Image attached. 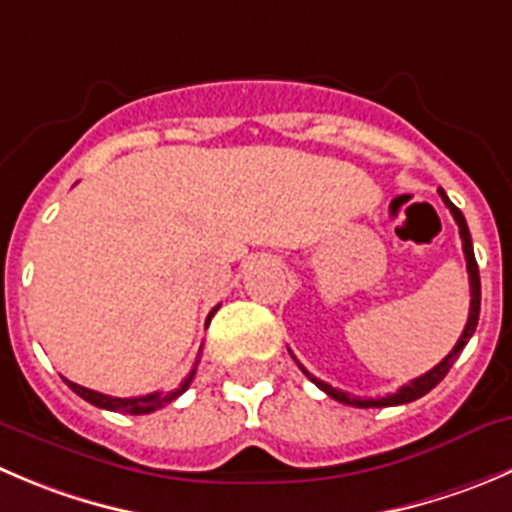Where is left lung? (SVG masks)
<instances>
[{"label": "left lung", "instance_id": "1", "mask_svg": "<svg viewBox=\"0 0 512 512\" xmlns=\"http://www.w3.org/2000/svg\"><path fill=\"white\" fill-rule=\"evenodd\" d=\"M440 197H443V202L448 205V210L453 212L455 222H458V230H460V240H463V252H465V262H468V277H470V312H468V322H465V330L463 335H460L458 345L450 350V355L445 357L443 362H438V365L433 367V370H428L425 375L415 377V380H410L408 385H403V388L398 390V393H390L385 395V398H350L347 393H342V390L332 388V385H327V382L317 380V377H312L310 372L305 370V367L300 365V370L305 372L307 377H310L312 382H315L317 388L322 390V393L330 395L332 400H337V403H345V405H355V408H390V405H405V403H413V400L423 398L425 393H430V390L438 385L440 380H443L445 375H448V370L453 367V362L458 360V355L463 352V347L468 345V340L473 337L475 327H478V317H480V272H478V262H475V252H473V240H470V230H468V222H465L463 212L458 210V207L450 202V197L445 195L443 190H438ZM295 357V355H292Z\"/></svg>", "mask_w": 512, "mask_h": 512}]
</instances>
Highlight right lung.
I'll use <instances>...</instances> for the list:
<instances>
[{
  "label": "right lung",
  "mask_w": 512,
  "mask_h": 512,
  "mask_svg": "<svg viewBox=\"0 0 512 512\" xmlns=\"http://www.w3.org/2000/svg\"><path fill=\"white\" fill-rule=\"evenodd\" d=\"M217 310H220V305H217L215 310L207 315V325H210L212 315H215ZM195 365H197V362H195ZM195 370H197V367H195ZM195 370H192L190 375L182 380L180 388L170 390V393L142 395V398H112V395H102V393H97V390L82 388V385H77V382H72V380H64V382H67L69 388H72L74 393L79 395V398L87 400V403H92V405H97V408H102V410H112V413H124V415H147V413H155V410L165 408V405L172 403L175 398H180V395L185 393L187 388H190L192 377H195Z\"/></svg>",
  "instance_id": "add662e5"
}]
</instances>
